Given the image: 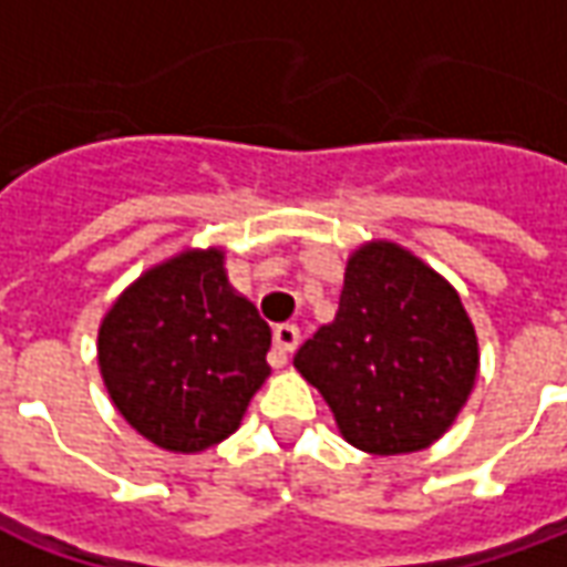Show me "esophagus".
Returning a JSON list of instances; mask_svg holds the SVG:
<instances>
[{
  "label": "esophagus",
  "instance_id": "obj_1",
  "mask_svg": "<svg viewBox=\"0 0 567 567\" xmlns=\"http://www.w3.org/2000/svg\"><path fill=\"white\" fill-rule=\"evenodd\" d=\"M297 343H300V331H297V324H279V328L272 331V352H270L272 368H285V364H288V355L295 352Z\"/></svg>",
  "mask_w": 567,
  "mask_h": 567
}]
</instances>
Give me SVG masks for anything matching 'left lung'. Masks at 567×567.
Here are the masks:
<instances>
[{"label": "left lung", "mask_w": 567, "mask_h": 567, "mask_svg": "<svg viewBox=\"0 0 567 567\" xmlns=\"http://www.w3.org/2000/svg\"><path fill=\"white\" fill-rule=\"evenodd\" d=\"M295 368L352 446H431L476 382L480 346L462 297L406 248L377 239L346 264L340 309L297 349Z\"/></svg>", "instance_id": "left-lung-1"}]
</instances>
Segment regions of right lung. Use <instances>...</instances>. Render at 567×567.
I'll list each match as a JSON object with an SVG mask.
<instances>
[{"label": "right lung", "instance_id": "add662e5", "mask_svg": "<svg viewBox=\"0 0 567 567\" xmlns=\"http://www.w3.org/2000/svg\"><path fill=\"white\" fill-rule=\"evenodd\" d=\"M96 352L112 404L142 437L203 452L234 434L270 377V324L230 288L221 248H190L117 297Z\"/></svg>", "mask_w": 567, "mask_h": 567}]
</instances>
